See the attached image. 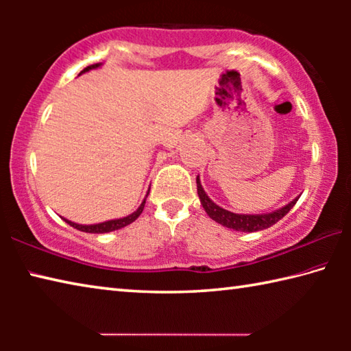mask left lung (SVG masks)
<instances>
[{"label": "left lung", "instance_id": "8db88e82", "mask_svg": "<svg viewBox=\"0 0 351 351\" xmlns=\"http://www.w3.org/2000/svg\"><path fill=\"white\" fill-rule=\"evenodd\" d=\"M197 190H198L201 206L204 207L207 215H209L213 221L224 226V228L239 230V232H257V230L271 228L272 224H276L278 219H282L285 215H287V213L293 209L294 204L297 203V199H299V197H297L291 201V203H288L287 206H283L274 212L254 213V215H251V213H234L213 203V201L207 197L203 186H201L199 176H197Z\"/></svg>", "mask_w": 351, "mask_h": 351}]
</instances>
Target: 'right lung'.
I'll return each instance as SVG.
<instances>
[{
	"label": "right lung",
	"mask_w": 351,
	"mask_h": 351,
	"mask_svg": "<svg viewBox=\"0 0 351 351\" xmlns=\"http://www.w3.org/2000/svg\"><path fill=\"white\" fill-rule=\"evenodd\" d=\"M102 66V63H96V64H91V66H88L82 71L80 74L83 73H88V71L91 69H97ZM148 197V192L145 195L144 201H142L141 206L136 209L133 213H130L127 217H122V218H116V219H108V221H104V223H97V224H79V223H74V221H69V219L63 218L64 221H66L69 226H73L77 230H82V232H88V234H105V232H112V230H117V229H122L125 228V226L132 224L136 218H138L142 210H144V206H145V199Z\"/></svg>",
	"instance_id": "right-lung-1"
}]
</instances>
